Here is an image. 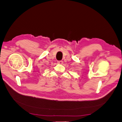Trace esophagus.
<instances>
[{
	"mask_svg": "<svg viewBox=\"0 0 122 122\" xmlns=\"http://www.w3.org/2000/svg\"><path fill=\"white\" fill-rule=\"evenodd\" d=\"M57 62H58V63L59 64H63V61H58Z\"/></svg>",
	"mask_w": 122,
	"mask_h": 122,
	"instance_id": "obj_1",
	"label": "esophagus"
}]
</instances>
